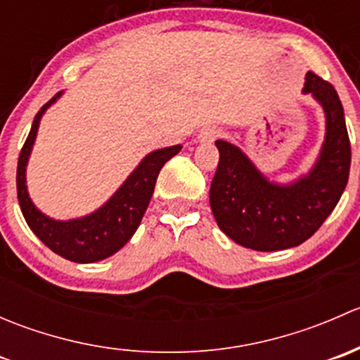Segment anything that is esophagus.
<instances>
[{
	"label": "esophagus",
	"mask_w": 360,
	"mask_h": 360,
	"mask_svg": "<svg viewBox=\"0 0 360 360\" xmlns=\"http://www.w3.org/2000/svg\"><path fill=\"white\" fill-rule=\"evenodd\" d=\"M217 137H219V130L209 127V129L202 130L200 136H198V141H200V143H212V141H216Z\"/></svg>",
	"instance_id": "esophagus-1"
}]
</instances>
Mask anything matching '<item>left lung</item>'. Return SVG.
Listing matches in <instances>:
<instances>
[{
	"instance_id": "left-lung-1",
	"label": "left lung",
	"mask_w": 360,
	"mask_h": 360,
	"mask_svg": "<svg viewBox=\"0 0 360 360\" xmlns=\"http://www.w3.org/2000/svg\"><path fill=\"white\" fill-rule=\"evenodd\" d=\"M304 92L324 108L328 132L311 172L291 186L268 183L237 146L216 141L219 163L210 183V209L217 226L248 249L271 252L303 244L328 219L348 183L352 150L338 92L311 71Z\"/></svg>"
}]
</instances>
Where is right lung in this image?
<instances>
[{
    "label": "right lung",
    "mask_w": 360,
    "mask_h": 360,
    "mask_svg": "<svg viewBox=\"0 0 360 360\" xmlns=\"http://www.w3.org/2000/svg\"><path fill=\"white\" fill-rule=\"evenodd\" d=\"M59 96L60 94H56L34 116L17 163V197L25 223L46 248L75 263H94L115 254L136 233L150 205L160 170L165 162L179 153L181 144L148 155L112 195L111 200L94 214L75 221H53L39 212L29 198L25 188V163L38 132L39 118Z\"/></svg>",
    "instance_id": "right-lung-1"
}]
</instances>
